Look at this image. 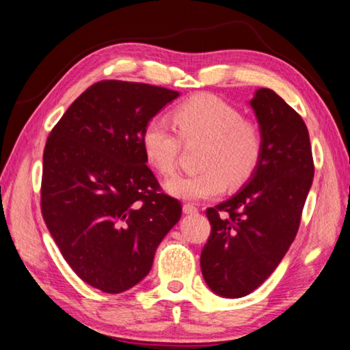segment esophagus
<instances>
[{
  "mask_svg": "<svg viewBox=\"0 0 350 350\" xmlns=\"http://www.w3.org/2000/svg\"><path fill=\"white\" fill-rule=\"evenodd\" d=\"M183 213H185V214H197L198 213V208H197L196 204L186 203V204H183Z\"/></svg>",
  "mask_w": 350,
  "mask_h": 350,
  "instance_id": "1",
  "label": "esophagus"
}]
</instances>
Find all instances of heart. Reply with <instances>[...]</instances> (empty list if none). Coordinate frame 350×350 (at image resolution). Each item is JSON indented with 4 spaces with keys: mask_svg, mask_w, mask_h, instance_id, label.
<instances>
[{
    "mask_svg": "<svg viewBox=\"0 0 350 350\" xmlns=\"http://www.w3.org/2000/svg\"><path fill=\"white\" fill-rule=\"evenodd\" d=\"M164 116L148 119L141 144L148 164L161 175L174 174L183 142L204 141L202 167L197 174L176 175L165 181V191L181 200H206L226 191L228 180L237 186L248 181L265 152V135L259 124L243 118L236 105L214 94H196Z\"/></svg>",
    "mask_w": 350,
    "mask_h": 350,
    "instance_id": "b5f03b06",
    "label": "heart"
}]
</instances>
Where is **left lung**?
<instances>
[{"mask_svg": "<svg viewBox=\"0 0 350 350\" xmlns=\"http://www.w3.org/2000/svg\"><path fill=\"white\" fill-rule=\"evenodd\" d=\"M251 107L265 152L246 186L206 209L211 236L200 265L219 296L242 297L276 270L299 229L314 165L306 122L273 90L256 91Z\"/></svg>", "mask_w": 350, "mask_h": 350, "instance_id": "8db88e82", "label": "left lung"}]
</instances>
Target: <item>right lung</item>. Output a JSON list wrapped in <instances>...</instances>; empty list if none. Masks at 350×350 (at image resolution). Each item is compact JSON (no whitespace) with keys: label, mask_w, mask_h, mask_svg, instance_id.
I'll use <instances>...</instances> for the list:
<instances>
[{"label":"right lung","mask_w":350,"mask_h":350,"mask_svg":"<svg viewBox=\"0 0 350 350\" xmlns=\"http://www.w3.org/2000/svg\"><path fill=\"white\" fill-rule=\"evenodd\" d=\"M180 96L154 85L100 80L55 124L44 146L42 214L63 259L105 293L150 271L154 251L181 217L147 167L148 119Z\"/></svg>","instance_id":"right-lung-1"}]
</instances>
